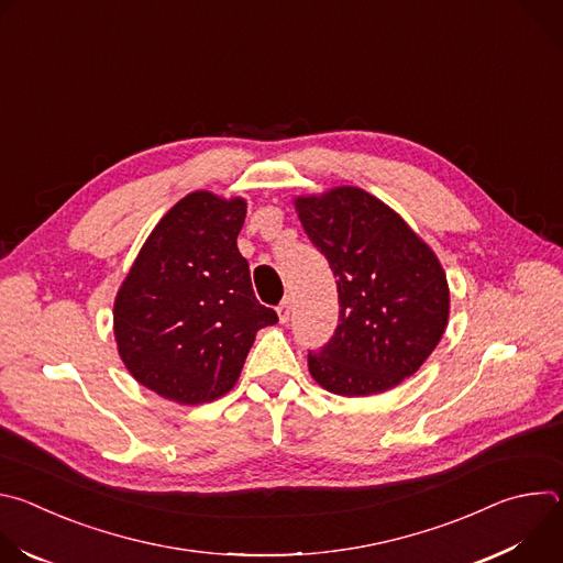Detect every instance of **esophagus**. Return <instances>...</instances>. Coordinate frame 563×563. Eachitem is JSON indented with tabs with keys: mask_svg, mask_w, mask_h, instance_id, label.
Returning a JSON list of instances; mask_svg holds the SVG:
<instances>
[{
	"mask_svg": "<svg viewBox=\"0 0 563 563\" xmlns=\"http://www.w3.org/2000/svg\"><path fill=\"white\" fill-rule=\"evenodd\" d=\"M289 316H291V298H285L280 305H278V320L285 325L289 323Z\"/></svg>",
	"mask_w": 563,
	"mask_h": 563,
	"instance_id": "1",
	"label": "esophagus"
}]
</instances>
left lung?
Returning a JSON list of instances; mask_svg holds the SVG:
<instances>
[{
	"mask_svg": "<svg viewBox=\"0 0 563 563\" xmlns=\"http://www.w3.org/2000/svg\"><path fill=\"white\" fill-rule=\"evenodd\" d=\"M313 247L336 276L339 328L307 354L332 394L372 396L412 376L439 345L450 289L437 254L394 209L358 187L296 198Z\"/></svg>",
	"mask_w": 563,
	"mask_h": 563,
	"instance_id": "8db88e82",
	"label": "left lung"
}]
</instances>
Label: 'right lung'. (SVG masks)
Wrapping results in <instances>:
<instances>
[{
    "mask_svg": "<svg viewBox=\"0 0 563 563\" xmlns=\"http://www.w3.org/2000/svg\"><path fill=\"white\" fill-rule=\"evenodd\" d=\"M247 202L194 191L155 224L113 305L122 363L151 391L180 406L227 394L256 332L278 323L252 289L235 238Z\"/></svg>",
    "mask_w": 563,
    "mask_h": 563,
    "instance_id": "1",
    "label": "right lung"
}]
</instances>
